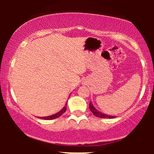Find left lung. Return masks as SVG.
<instances>
[{
	"label": "left lung",
	"mask_w": 154,
	"mask_h": 154,
	"mask_svg": "<svg viewBox=\"0 0 154 154\" xmlns=\"http://www.w3.org/2000/svg\"><path fill=\"white\" fill-rule=\"evenodd\" d=\"M89 109L91 111V112L93 113L94 116H95L96 117H98V118H102V119H113V118H116L115 116H108V115L104 114V113H102L100 112H99L98 110L94 108V106H93L91 102L89 103Z\"/></svg>",
	"instance_id": "left-lung-1"
}]
</instances>
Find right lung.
<instances>
[{
	"label": "right lung",
	"mask_w": 154,
	"mask_h": 154,
	"mask_svg": "<svg viewBox=\"0 0 154 154\" xmlns=\"http://www.w3.org/2000/svg\"><path fill=\"white\" fill-rule=\"evenodd\" d=\"M67 103H66V106L63 108V109L60 110V112H58L57 113H56V114L54 115H52V116H47V117H41V119H45V120H52V119H57V118H59L60 116H61L63 114V113L66 112V109H67Z\"/></svg>",
	"instance_id": "add662e5"
}]
</instances>
